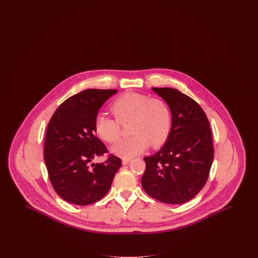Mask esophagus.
<instances>
[{
  "instance_id": "1",
  "label": "esophagus",
  "mask_w": 258,
  "mask_h": 258,
  "mask_svg": "<svg viewBox=\"0 0 258 258\" xmlns=\"http://www.w3.org/2000/svg\"><path fill=\"white\" fill-rule=\"evenodd\" d=\"M131 159H123V164H128L131 162Z\"/></svg>"
}]
</instances>
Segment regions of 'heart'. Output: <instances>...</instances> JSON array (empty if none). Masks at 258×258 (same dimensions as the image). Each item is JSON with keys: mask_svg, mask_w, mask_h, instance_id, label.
<instances>
[{"mask_svg": "<svg viewBox=\"0 0 258 258\" xmlns=\"http://www.w3.org/2000/svg\"><path fill=\"white\" fill-rule=\"evenodd\" d=\"M115 118L98 114L95 118L97 135L108 143L116 142L121 135V124L128 123L130 137L119 141L112 152L123 159L143 153L150 144L158 148L165 143L172 128V111L160 98L128 92L111 103Z\"/></svg>", "mask_w": 258, "mask_h": 258, "instance_id": "1", "label": "heart"}]
</instances>
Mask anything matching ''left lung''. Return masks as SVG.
<instances>
[{"label":"left lung","mask_w":258,"mask_h":258,"mask_svg":"<svg viewBox=\"0 0 258 258\" xmlns=\"http://www.w3.org/2000/svg\"><path fill=\"white\" fill-rule=\"evenodd\" d=\"M172 111V128L165 144L144 158L141 184L148 195L167 204H182L197 196L208 180L214 160L212 132L196 100L172 88H153Z\"/></svg>","instance_id":"left-lung-1"}]
</instances>
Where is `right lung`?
<instances>
[{
    "label": "right lung",
    "mask_w": 258,
    "mask_h": 258,
    "mask_svg": "<svg viewBox=\"0 0 258 258\" xmlns=\"http://www.w3.org/2000/svg\"><path fill=\"white\" fill-rule=\"evenodd\" d=\"M117 90L89 89L64 100L47 125L44 161L50 182L59 197L85 206L97 202L110 189L122 160L109 154L101 164L95 157L108 153L96 136L95 118L102 104Z\"/></svg>",
    "instance_id": "obj_1"
}]
</instances>
